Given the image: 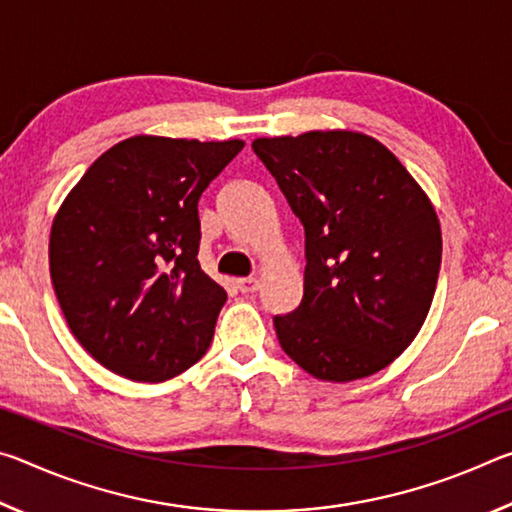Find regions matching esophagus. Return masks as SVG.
<instances>
[{"label": "esophagus", "instance_id": "esophagus-1", "mask_svg": "<svg viewBox=\"0 0 512 512\" xmlns=\"http://www.w3.org/2000/svg\"><path fill=\"white\" fill-rule=\"evenodd\" d=\"M237 289L241 293H255L259 289V280L257 277H241V280H237Z\"/></svg>", "mask_w": 512, "mask_h": 512}]
</instances>
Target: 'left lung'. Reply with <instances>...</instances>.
I'll use <instances>...</instances> for the list:
<instances>
[{
	"label": "left lung",
	"mask_w": 512,
	"mask_h": 512,
	"mask_svg": "<svg viewBox=\"0 0 512 512\" xmlns=\"http://www.w3.org/2000/svg\"><path fill=\"white\" fill-rule=\"evenodd\" d=\"M253 151L305 228V293L273 318L277 341L316 379L375 375L409 348L436 293L443 239L427 194L361 133L262 137Z\"/></svg>",
	"instance_id": "obj_1"
}]
</instances>
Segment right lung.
<instances>
[{
  "mask_svg": "<svg viewBox=\"0 0 512 512\" xmlns=\"http://www.w3.org/2000/svg\"><path fill=\"white\" fill-rule=\"evenodd\" d=\"M241 149L137 135L103 153L60 205L51 282L103 368L155 384L210 348L228 293L198 264V198Z\"/></svg>",
  "mask_w": 512,
  "mask_h": 512,
  "instance_id": "1",
  "label": "right lung"
}]
</instances>
